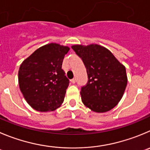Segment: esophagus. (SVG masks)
Masks as SVG:
<instances>
[{
	"instance_id": "34e87169",
	"label": "esophagus",
	"mask_w": 150,
	"mask_h": 150,
	"mask_svg": "<svg viewBox=\"0 0 150 150\" xmlns=\"http://www.w3.org/2000/svg\"><path fill=\"white\" fill-rule=\"evenodd\" d=\"M71 82H72V83H75V78H73V79L71 80Z\"/></svg>"
}]
</instances>
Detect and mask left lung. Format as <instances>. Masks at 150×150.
Masks as SVG:
<instances>
[{
    "instance_id": "left-lung-1",
    "label": "left lung",
    "mask_w": 150,
    "mask_h": 150,
    "mask_svg": "<svg viewBox=\"0 0 150 150\" xmlns=\"http://www.w3.org/2000/svg\"><path fill=\"white\" fill-rule=\"evenodd\" d=\"M86 69L88 82L81 87L83 104L96 112H106L122 98L127 84L126 68L107 48L98 44L73 45Z\"/></svg>"
}]
</instances>
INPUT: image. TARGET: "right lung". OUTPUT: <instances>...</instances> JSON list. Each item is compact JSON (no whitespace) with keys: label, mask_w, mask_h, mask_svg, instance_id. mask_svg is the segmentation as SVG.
<instances>
[{"label":"right lung","mask_w":150,"mask_h":150,"mask_svg":"<svg viewBox=\"0 0 150 150\" xmlns=\"http://www.w3.org/2000/svg\"><path fill=\"white\" fill-rule=\"evenodd\" d=\"M69 50L67 46L49 43L36 50L21 64L19 87L34 110L54 111L64 102L69 81L61 67Z\"/></svg>","instance_id":"1"}]
</instances>
